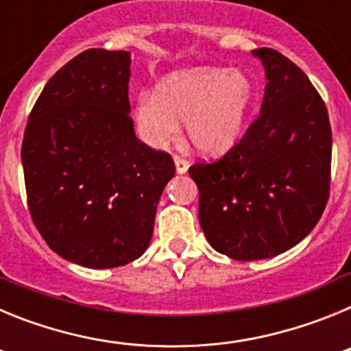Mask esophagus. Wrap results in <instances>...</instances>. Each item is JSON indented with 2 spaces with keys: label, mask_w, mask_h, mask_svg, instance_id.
Instances as JSON below:
<instances>
[{
  "label": "esophagus",
  "mask_w": 351,
  "mask_h": 351,
  "mask_svg": "<svg viewBox=\"0 0 351 351\" xmlns=\"http://www.w3.org/2000/svg\"><path fill=\"white\" fill-rule=\"evenodd\" d=\"M173 161H176V170H178V173H184L188 170V167H190V163L181 156H173Z\"/></svg>",
  "instance_id": "obj_1"
}]
</instances>
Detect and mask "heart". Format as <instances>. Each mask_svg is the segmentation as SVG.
I'll return each mask as SVG.
<instances>
[{
	"label": "heart",
	"mask_w": 351,
	"mask_h": 351,
	"mask_svg": "<svg viewBox=\"0 0 351 351\" xmlns=\"http://www.w3.org/2000/svg\"><path fill=\"white\" fill-rule=\"evenodd\" d=\"M251 100L253 88L241 71L188 68L163 77L154 95L142 93L133 116L141 137L153 147L172 144L184 123L198 153L219 156L243 135Z\"/></svg>",
	"instance_id": "heart-1"
}]
</instances>
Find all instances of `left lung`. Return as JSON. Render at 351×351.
Segmentation results:
<instances>
[{
    "instance_id": "obj_1",
    "label": "left lung",
    "mask_w": 351,
    "mask_h": 351,
    "mask_svg": "<svg viewBox=\"0 0 351 351\" xmlns=\"http://www.w3.org/2000/svg\"><path fill=\"white\" fill-rule=\"evenodd\" d=\"M253 56L267 77L260 116L225 156L190 167L207 241L241 262L280 255L315 228L332 158L327 107L308 75L274 49Z\"/></svg>"
}]
</instances>
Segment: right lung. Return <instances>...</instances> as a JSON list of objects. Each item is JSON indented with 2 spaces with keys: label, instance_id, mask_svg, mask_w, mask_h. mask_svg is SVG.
Segmentation results:
<instances>
[{
  "label": "right lung",
  "instance_id": "1",
  "mask_svg": "<svg viewBox=\"0 0 351 351\" xmlns=\"http://www.w3.org/2000/svg\"><path fill=\"white\" fill-rule=\"evenodd\" d=\"M130 63L126 51L80 52L45 84L24 132L31 219L52 251L82 267L144 255L176 173L169 153L135 137Z\"/></svg>",
  "mask_w": 351,
  "mask_h": 351
}]
</instances>
